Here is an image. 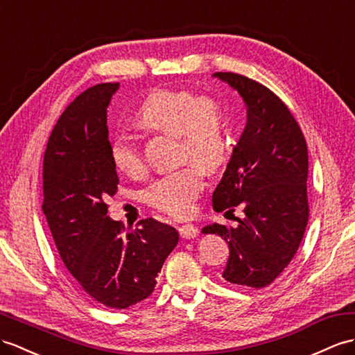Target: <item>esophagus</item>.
Instances as JSON below:
<instances>
[{
  "label": "esophagus",
  "instance_id": "esophagus-1",
  "mask_svg": "<svg viewBox=\"0 0 355 355\" xmlns=\"http://www.w3.org/2000/svg\"><path fill=\"white\" fill-rule=\"evenodd\" d=\"M179 235L184 239H194L197 236V227L194 224H184L179 227Z\"/></svg>",
  "mask_w": 355,
  "mask_h": 355
}]
</instances>
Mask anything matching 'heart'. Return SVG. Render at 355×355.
<instances>
[{"mask_svg": "<svg viewBox=\"0 0 355 355\" xmlns=\"http://www.w3.org/2000/svg\"><path fill=\"white\" fill-rule=\"evenodd\" d=\"M135 120L152 131L178 135V157L185 164L155 179L144 198L149 206L170 217H187L194 211L203 188V170H218L229 158L226 108L214 96L191 90H157L138 107ZM110 157L116 168L129 176H140L146 170L143 152L131 135L112 138Z\"/></svg>", "mask_w": 355, "mask_h": 355, "instance_id": "heart-1", "label": "heart"}]
</instances>
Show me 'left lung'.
<instances>
[{
    "label": "left lung",
    "mask_w": 355,
    "mask_h": 355,
    "mask_svg": "<svg viewBox=\"0 0 355 355\" xmlns=\"http://www.w3.org/2000/svg\"><path fill=\"white\" fill-rule=\"evenodd\" d=\"M247 105V125L233 148L226 171L212 194L217 212L239 206L236 227L214 223L202 229L229 244L223 277L261 289L289 265L309 221L306 138L284 102L244 75L217 72Z\"/></svg>",
    "instance_id": "1"
}]
</instances>
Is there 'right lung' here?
Here are the masks:
<instances>
[{
  "label": "right lung",
  "mask_w": 355,
  "mask_h": 355,
  "mask_svg": "<svg viewBox=\"0 0 355 355\" xmlns=\"http://www.w3.org/2000/svg\"><path fill=\"white\" fill-rule=\"evenodd\" d=\"M119 83L98 84L67 105L43 158V205L58 254L80 288L111 309L148 298L179 241L153 218L125 232L107 212L119 178L110 157L107 107Z\"/></svg>",
  "instance_id": "obj_1"
}]
</instances>
